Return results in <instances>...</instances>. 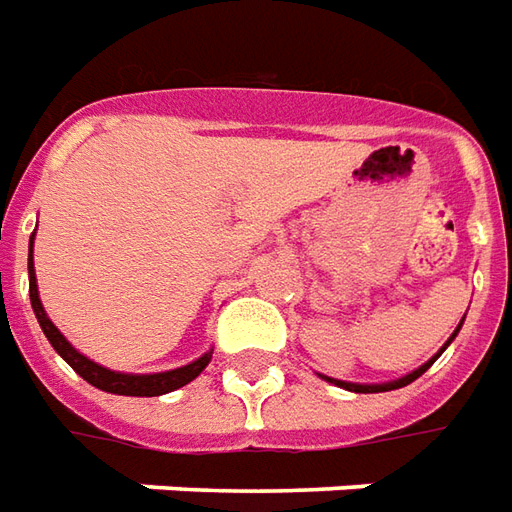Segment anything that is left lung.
Instances as JSON below:
<instances>
[{
    "mask_svg": "<svg viewBox=\"0 0 512 512\" xmlns=\"http://www.w3.org/2000/svg\"><path fill=\"white\" fill-rule=\"evenodd\" d=\"M463 320H466V314H463ZM463 320H460V325H458V328H455V333H452V336H449L447 344H444V347H441V350H438V353L433 355V358H430V361H424V364L419 366V369H413V372H408V375H402V378L389 380V383H347V380L325 378V375H320V378H322V380H328V383H333V386H339V389L355 391V394H378V391H394V389H402V386H408V383H413V380H416V378H422L424 372H427V369H430V366L436 364V358H438V355H441V353H444V350H447L449 344H452V339H455V336H458L460 328H463Z\"/></svg>",
    "mask_w": 512,
    "mask_h": 512,
    "instance_id": "1",
    "label": "left lung"
}]
</instances>
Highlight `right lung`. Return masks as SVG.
<instances>
[{"mask_svg":"<svg viewBox=\"0 0 512 512\" xmlns=\"http://www.w3.org/2000/svg\"><path fill=\"white\" fill-rule=\"evenodd\" d=\"M32 242H35V231L30 237V259H27V270H30V300L32 311L41 322V331L46 333V339L52 344L57 355L63 358L65 364L74 369L79 378H85L90 386H96L101 391H110V394H123V397H159V394H168L181 386H187L190 380H195L204 372L209 361H212V350H206L201 358H195L192 364H184L179 369H168V372H151V375H129V372H115L107 366L90 361L88 355H82L76 350L74 344L65 339L60 328L49 320V314L43 311L41 295H38V278H35V262H32Z\"/></svg>","mask_w":512,"mask_h":512,"instance_id":"1","label":"right lung"}]
</instances>
